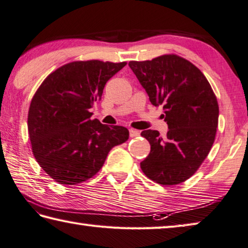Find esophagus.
<instances>
[{
  "label": "esophagus",
  "mask_w": 248,
  "mask_h": 248,
  "mask_svg": "<svg viewBox=\"0 0 248 248\" xmlns=\"http://www.w3.org/2000/svg\"><path fill=\"white\" fill-rule=\"evenodd\" d=\"M129 134H130V138H137L140 135V132L138 130H134V129H130L129 130Z\"/></svg>",
  "instance_id": "esophagus-1"
}]
</instances>
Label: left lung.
Listing matches in <instances>:
<instances>
[{
	"mask_svg": "<svg viewBox=\"0 0 248 248\" xmlns=\"http://www.w3.org/2000/svg\"><path fill=\"white\" fill-rule=\"evenodd\" d=\"M149 101L162 105L169 131L140 135L150 153L140 162L145 175L160 185H177L197 172L214 143L219 108L216 95L203 73L184 58L164 55L153 60L130 61Z\"/></svg>",
	"mask_w": 248,
	"mask_h": 248,
	"instance_id": "obj_1",
	"label": "left lung"
}]
</instances>
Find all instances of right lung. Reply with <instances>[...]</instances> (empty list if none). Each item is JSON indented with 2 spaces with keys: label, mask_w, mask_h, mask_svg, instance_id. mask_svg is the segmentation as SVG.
I'll list each match as a JSON object with an SVG mask.
<instances>
[{
  "label": "right lung",
  "mask_w": 248,
  "mask_h": 248,
  "mask_svg": "<svg viewBox=\"0 0 248 248\" xmlns=\"http://www.w3.org/2000/svg\"><path fill=\"white\" fill-rule=\"evenodd\" d=\"M125 64L67 63L48 75L34 94L28 115L32 152L56 182L76 185L94 176L109 150L129 139L127 128L91 120L89 111L108 80Z\"/></svg>",
  "instance_id": "1"
}]
</instances>
